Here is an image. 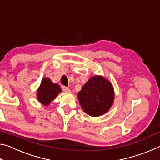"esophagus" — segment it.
I'll use <instances>...</instances> for the list:
<instances>
[{
    "mask_svg": "<svg viewBox=\"0 0 160 160\" xmlns=\"http://www.w3.org/2000/svg\"><path fill=\"white\" fill-rule=\"evenodd\" d=\"M62 89H63V90L65 92H70V90L68 88H67V87L63 86L62 87Z\"/></svg>",
    "mask_w": 160,
    "mask_h": 160,
    "instance_id": "34e87169",
    "label": "esophagus"
}]
</instances>
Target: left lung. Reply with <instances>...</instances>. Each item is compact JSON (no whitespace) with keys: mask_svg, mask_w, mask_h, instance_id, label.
<instances>
[{"mask_svg":"<svg viewBox=\"0 0 160 160\" xmlns=\"http://www.w3.org/2000/svg\"><path fill=\"white\" fill-rule=\"evenodd\" d=\"M78 98L81 107L87 114L93 117L102 116L113 105V88L106 78L94 75L83 85L78 94Z\"/></svg>","mask_w":160,"mask_h":160,"instance_id":"left-lung-1","label":"left lung"}]
</instances>
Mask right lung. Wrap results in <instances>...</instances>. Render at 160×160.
Wrapping results in <instances>:
<instances>
[{
  "label": "right lung",
  "mask_w": 160,
  "mask_h": 160,
  "mask_svg": "<svg viewBox=\"0 0 160 160\" xmlns=\"http://www.w3.org/2000/svg\"><path fill=\"white\" fill-rule=\"evenodd\" d=\"M60 92L61 89L58 84L52 82L49 78H44L37 90V97L41 104L48 106Z\"/></svg>",
  "instance_id": "1"
}]
</instances>
